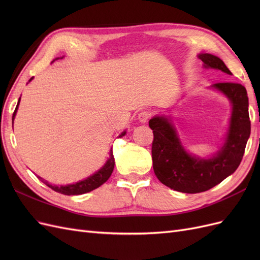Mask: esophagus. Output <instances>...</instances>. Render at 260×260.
I'll list each match as a JSON object with an SVG mask.
<instances>
[{
	"label": "esophagus",
	"instance_id": "obj_1",
	"mask_svg": "<svg viewBox=\"0 0 260 260\" xmlns=\"http://www.w3.org/2000/svg\"><path fill=\"white\" fill-rule=\"evenodd\" d=\"M151 117H152V113H151V112L143 111V112H141V113L139 114V120H140L141 122L145 123V122H147V120H148Z\"/></svg>",
	"mask_w": 260,
	"mask_h": 260
}]
</instances>
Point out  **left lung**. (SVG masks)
<instances>
[{
	"mask_svg": "<svg viewBox=\"0 0 260 260\" xmlns=\"http://www.w3.org/2000/svg\"><path fill=\"white\" fill-rule=\"evenodd\" d=\"M205 68L221 70L232 75L224 62L212 54H200ZM215 89L221 91L232 103L229 133L223 147L208 159L188 155L181 145L176 131L167 118L154 117L148 122L153 130V169L160 182L182 193H201L214 187L238 169L250 135L248 98L240 83L217 82Z\"/></svg>",
	"mask_w": 260,
	"mask_h": 260,
	"instance_id": "obj_1",
	"label": "left lung"
}]
</instances>
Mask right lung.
I'll use <instances>...</instances> for the list:
<instances>
[{
	"label": "right lung",
	"instance_id": "obj_1",
	"mask_svg": "<svg viewBox=\"0 0 260 260\" xmlns=\"http://www.w3.org/2000/svg\"><path fill=\"white\" fill-rule=\"evenodd\" d=\"M32 80V78L29 81ZM20 98L18 100V103L16 108H15V112L13 114V121H14V117L16 115V111L18 108V104H19ZM125 135V131H123L120 137H123ZM114 166H115V159L113 156V151L111 149V153H109V158L106 161V164L104 165L103 168H101L98 172H95L93 176L86 178L83 181H80V182H77L75 184H68V185H61V186H56V185H52L46 182L45 180H43L41 177H38L40 179L42 182H44L49 187H51L52 190H54L55 192H58L60 194H65V195H79V194H84L91 192L93 190H95L99 186H101L103 183H105L106 181L108 180V178L111 177V175L113 174L114 170Z\"/></svg>",
	"mask_w": 260,
	"mask_h": 260
}]
</instances>
